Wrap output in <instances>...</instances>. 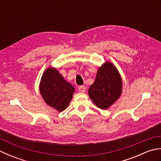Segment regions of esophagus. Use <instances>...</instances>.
I'll list each match as a JSON object with an SVG mask.
<instances>
[{
    "instance_id": "esophagus-1",
    "label": "esophagus",
    "mask_w": 161,
    "mask_h": 161,
    "mask_svg": "<svg viewBox=\"0 0 161 161\" xmlns=\"http://www.w3.org/2000/svg\"><path fill=\"white\" fill-rule=\"evenodd\" d=\"M78 89H79V91L80 92H81V93H84V92L85 91V90H86V88H85L84 86H80L78 87Z\"/></svg>"
}]
</instances>
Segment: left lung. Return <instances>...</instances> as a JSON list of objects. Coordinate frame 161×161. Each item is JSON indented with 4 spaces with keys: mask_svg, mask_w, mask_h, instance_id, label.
<instances>
[{
    "mask_svg": "<svg viewBox=\"0 0 161 161\" xmlns=\"http://www.w3.org/2000/svg\"><path fill=\"white\" fill-rule=\"evenodd\" d=\"M122 93V80L118 70L110 62L99 68L94 83L88 89V95L95 104L107 109L118 100Z\"/></svg>",
    "mask_w": 161,
    "mask_h": 161,
    "instance_id": "left-lung-1",
    "label": "left lung"
}]
</instances>
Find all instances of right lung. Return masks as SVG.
I'll return each mask as SVG.
<instances>
[{"instance_id": "right-lung-1", "label": "right lung", "mask_w": 161, "mask_h": 161, "mask_svg": "<svg viewBox=\"0 0 161 161\" xmlns=\"http://www.w3.org/2000/svg\"><path fill=\"white\" fill-rule=\"evenodd\" d=\"M39 90L46 104L62 111L69 104L75 88L56 69L50 68L43 74Z\"/></svg>"}]
</instances>
